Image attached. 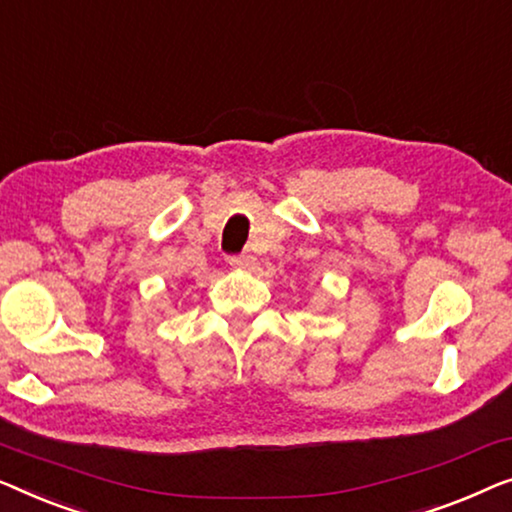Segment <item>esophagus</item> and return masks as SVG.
I'll return each mask as SVG.
<instances>
[{"label":"esophagus","instance_id":"34e87169","mask_svg":"<svg viewBox=\"0 0 512 512\" xmlns=\"http://www.w3.org/2000/svg\"><path fill=\"white\" fill-rule=\"evenodd\" d=\"M229 264L236 266V269H255L257 257L250 253H241V255H232L229 257Z\"/></svg>","mask_w":512,"mask_h":512}]
</instances>
